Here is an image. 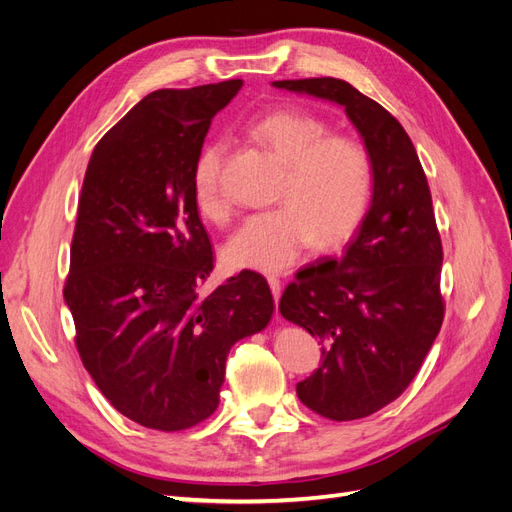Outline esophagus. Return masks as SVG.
<instances>
[{"mask_svg": "<svg viewBox=\"0 0 512 512\" xmlns=\"http://www.w3.org/2000/svg\"><path fill=\"white\" fill-rule=\"evenodd\" d=\"M267 282H269V286H271L273 299H275V303H277V301H280V297H282V282H280V277L269 275V277H267Z\"/></svg>", "mask_w": 512, "mask_h": 512, "instance_id": "esophagus-1", "label": "esophagus"}]
</instances>
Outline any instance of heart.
Here are the masks:
<instances>
[{"label": "heart", "instance_id": "obj_1", "mask_svg": "<svg viewBox=\"0 0 512 512\" xmlns=\"http://www.w3.org/2000/svg\"><path fill=\"white\" fill-rule=\"evenodd\" d=\"M247 132L286 162L277 194L284 203L250 215L235 230L224 250L232 267L284 271L312 241L329 250L359 228L374 188V164L361 141L329 134L327 121L299 108L252 119ZM226 149L224 138H211L198 151L192 170L196 209L211 222H224L230 213L222 190Z\"/></svg>", "mask_w": 512, "mask_h": 512}]
</instances>
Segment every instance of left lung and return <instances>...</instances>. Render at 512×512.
<instances>
[{
    "label": "left lung",
    "instance_id": "8db88e82",
    "mask_svg": "<svg viewBox=\"0 0 512 512\" xmlns=\"http://www.w3.org/2000/svg\"><path fill=\"white\" fill-rule=\"evenodd\" d=\"M344 106L374 164V194L339 260L309 265L280 299L286 320L320 339V367L297 395L331 421L391 404L421 369L444 320L442 241L431 192L401 123L350 83L275 81Z\"/></svg>",
    "mask_w": 512,
    "mask_h": 512
}]
</instances>
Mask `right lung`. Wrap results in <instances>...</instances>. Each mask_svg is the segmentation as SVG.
Returning a JSON list of instances; mask_svg holds the SVG:
<instances>
[{
    "mask_svg": "<svg viewBox=\"0 0 512 512\" xmlns=\"http://www.w3.org/2000/svg\"><path fill=\"white\" fill-rule=\"evenodd\" d=\"M243 81L158 89L96 145L76 211L64 299L89 376L130 421L181 431L220 404L226 356L273 314L265 277L213 269L192 170L211 119Z\"/></svg>",
    "mask_w": 512,
    "mask_h": 512,
    "instance_id": "right-lung-1",
    "label": "right lung"
}]
</instances>
